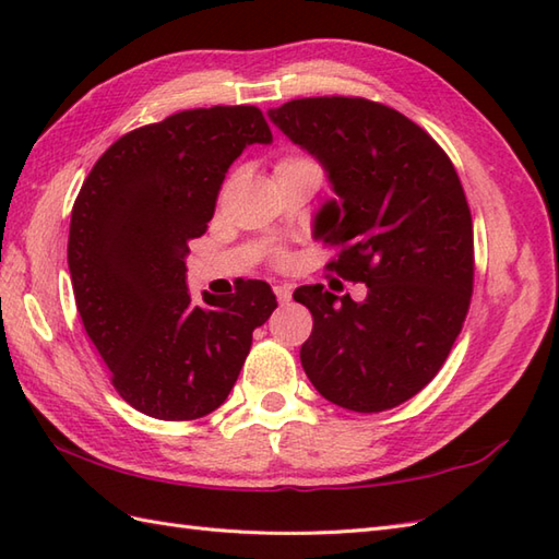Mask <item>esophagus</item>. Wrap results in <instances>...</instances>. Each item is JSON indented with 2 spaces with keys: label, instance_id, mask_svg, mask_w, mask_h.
Listing matches in <instances>:
<instances>
[{
  "label": "esophagus",
  "instance_id": "obj_1",
  "mask_svg": "<svg viewBox=\"0 0 559 559\" xmlns=\"http://www.w3.org/2000/svg\"><path fill=\"white\" fill-rule=\"evenodd\" d=\"M273 293H276V298H278V302L283 305V302H288L290 300V286H286V283H281V286H273Z\"/></svg>",
  "mask_w": 559,
  "mask_h": 559
}]
</instances>
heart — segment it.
Listing matches in <instances>:
<instances>
[{"mask_svg":"<svg viewBox=\"0 0 559 559\" xmlns=\"http://www.w3.org/2000/svg\"><path fill=\"white\" fill-rule=\"evenodd\" d=\"M288 160H295V158H288ZM283 163H286V160H283Z\"/></svg>","mask_w":559,"mask_h":559,"instance_id":"1","label":"heart"}]
</instances>
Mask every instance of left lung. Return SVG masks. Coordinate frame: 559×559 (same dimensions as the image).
<instances>
[{"instance_id": "left-lung-1", "label": "left lung", "mask_w": 559, "mask_h": 559, "mask_svg": "<svg viewBox=\"0 0 559 559\" xmlns=\"http://www.w3.org/2000/svg\"><path fill=\"white\" fill-rule=\"evenodd\" d=\"M322 163L336 199L314 235L341 247L329 269L367 295L302 286L312 312L305 374L326 401L379 413L413 399L444 365L473 293V221L459 175L406 115L365 98H300L269 110Z\"/></svg>"}]
</instances>
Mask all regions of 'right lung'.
<instances>
[{"instance_id": "add662e5", "label": "right lung", "mask_w": 559, "mask_h": 559, "mask_svg": "<svg viewBox=\"0 0 559 559\" xmlns=\"http://www.w3.org/2000/svg\"><path fill=\"white\" fill-rule=\"evenodd\" d=\"M249 144H271L254 105L182 110L120 136L71 209L76 310L129 406L197 420L228 399L252 331L276 310L264 281L230 295L187 288L189 240L206 233L225 173Z\"/></svg>"}]
</instances>
